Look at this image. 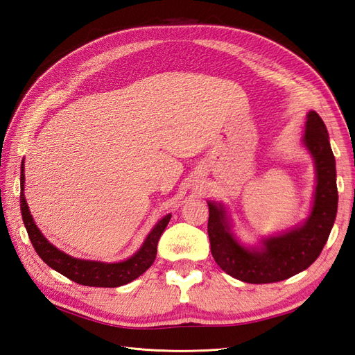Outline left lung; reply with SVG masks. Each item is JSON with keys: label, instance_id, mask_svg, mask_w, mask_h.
Listing matches in <instances>:
<instances>
[{"label": "left lung", "instance_id": "1", "mask_svg": "<svg viewBox=\"0 0 355 355\" xmlns=\"http://www.w3.org/2000/svg\"><path fill=\"white\" fill-rule=\"evenodd\" d=\"M304 144L315 161L317 188L313 211L300 228L266 239L262 249L250 250L232 237L220 204L209 202L211 254L222 270L237 280L252 284L287 280L306 270L323 250L336 219L338 187L327 128L315 111L308 114Z\"/></svg>", "mask_w": 355, "mask_h": 355}]
</instances>
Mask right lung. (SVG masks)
Here are the masks:
<instances>
[{"mask_svg": "<svg viewBox=\"0 0 355 355\" xmlns=\"http://www.w3.org/2000/svg\"><path fill=\"white\" fill-rule=\"evenodd\" d=\"M24 164H22V175H20V210H22V219L25 228L28 231L31 244L34 245L38 256L44 261L53 270L65 275L69 280L90 287H120L127 283H130L139 275H142L149 266L154 263L157 256V244L164 232L167 223L170 222L171 214H167L161 219L151 234L148 235L144 245L141 247L136 254L130 259L118 263H103V262H93V261H83L75 259V257L68 256L58 250L55 245H51L40 230L32 220V216L28 209V204L24 194Z\"/></svg>", "mask_w": 355, "mask_h": 355, "instance_id": "add662e5", "label": "right lung"}]
</instances>
